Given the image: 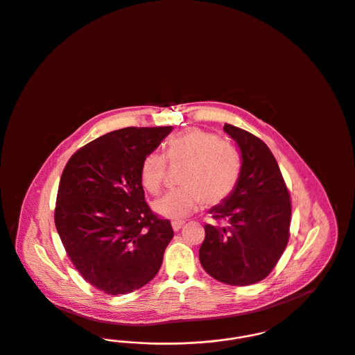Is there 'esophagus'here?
Masks as SVG:
<instances>
[{
  "instance_id": "34e87169",
  "label": "esophagus",
  "mask_w": 355,
  "mask_h": 355,
  "mask_svg": "<svg viewBox=\"0 0 355 355\" xmlns=\"http://www.w3.org/2000/svg\"><path fill=\"white\" fill-rule=\"evenodd\" d=\"M184 224H185L184 220H173V221H171V227H173L174 231H180Z\"/></svg>"
}]
</instances>
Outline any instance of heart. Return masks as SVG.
I'll return each instance as SVG.
<instances>
[{
	"instance_id": "b5f03b06",
	"label": "heart",
	"mask_w": 355,
	"mask_h": 355,
	"mask_svg": "<svg viewBox=\"0 0 355 355\" xmlns=\"http://www.w3.org/2000/svg\"><path fill=\"white\" fill-rule=\"evenodd\" d=\"M166 161L171 166L184 164L181 188L164 193L154 201V211L168 218H181L200 209L224 202L235 191L241 177V157L236 148L209 131L191 128L170 137L164 157L148 153L139 170L141 187L157 194L164 187Z\"/></svg>"
}]
</instances>
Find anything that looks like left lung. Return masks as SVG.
Instances as JSON below:
<instances>
[{"mask_svg":"<svg viewBox=\"0 0 355 355\" xmlns=\"http://www.w3.org/2000/svg\"><path fill=\"white\" fill-rule=\"evenodd\" d=\"M223 130L242 153L234 193L211 209L224 225L205 224L200 247L204 270L220 282L245 286L272 273L291 232V194L270 148L259 137L231 124Z\"/></svg>","mask_w":355,"mask_h":355,"instance_id":"left-lung-1","label":"left lung"}]
</instances>
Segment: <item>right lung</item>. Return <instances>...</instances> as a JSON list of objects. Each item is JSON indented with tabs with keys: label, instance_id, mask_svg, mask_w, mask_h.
I'll return each instance as SVG.
<instances>
[{
	"label": "right lung",
	"instance_id": "1",
	"mask_svg": "<svg viewBox=\"0 0 355 355\" xmlns=\"http://www.w3.org/2000/svg\"><path fill=\"white\" fill-rule=\"evenodd\" d=\"M171 127H127L92 140L64 166L55 227L78 273L110 296L150 282L174 236L167 218L151 211L139 170Z\"/></svg>",
	"mask_w": 355,
	"mask_h": 355
}]
</instances>
